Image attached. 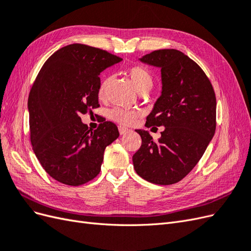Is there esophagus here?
I'll return each mask as SVG.
<instances>
[{"mask_svg": "<svg viewBox=\"0 0 251 251\" xmlns=\"http://www.w3.org/2000/svg\"><path fill=\"white\" fill-rule=\"evenodd\" d=\"M118 130H119L120 135H125V134H126V133H128V132L131 131V130H128V128L124 127V126H118Z\"/></svg>", "mask_w": 251, "mask_h": 251, "instance_id": "esophagus-1", "label": "esophagus"}]
</instances>
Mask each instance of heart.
I'll list each match as a JSON object with an SVG mask.
<instances>
[{
	"label": "heart",
	"mask_w": 251,
	"mask_h": 251,
	"mask_svg": "<svg viewBox=\"0 0 251 251\" xmlns=\"http://www.w3.org/2000/svg\"><path fill=\"white\" fill-rule=\"evenodd\" d=\"M127 76L130 77L132 83L135 87V90L137 91L139 94L143 92H149V91L153 87V77H151V73L141 66H133L128 68L126 71ZM111 85V78L105 77L101 80L100 88H98V98L103 100L107 98L108 91ZM138 114L133 111H128L125 109L116 108L113 109L110 112V117L115 120L116 123L125 126H130L135 123L136 118H137Z\"/></svg>",
	"instance_id": "obj_1"
}]
</instances>
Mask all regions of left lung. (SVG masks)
<instances>
[{"mask_svg": "<svg viewBox=\"0 0 251 251\" xmlns=\"http://www.w3.org/2000/svg\"><path fill=\"white\" fill-rule=\"evenodd\" d=\"M161 69V95L147 117L146 126H164L157 141L148 131L133 156L141 178L170 185L183 179L199 162L216 131L215 91L201 68L176 49H161L139 58Z\"/></svg>", "mask_w": 251, "mask_h": 251, "instance_id": "1", "label": "left lung"}]
</instances>
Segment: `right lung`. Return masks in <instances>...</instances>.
Listing matches in <instances>:
<instances>
[{"instance_id": "right-lung-1", "label": "right lung", "mask_w": 251, "mask_h": 251, "mask_svg": "<svg viewBox=\"0 0 251 251\" xmlns=\"http://www.w3.org/2000/svg\"><path fill=\"white\" fill-rule=\"evenodd\" d=\"M123 58L71 44L46 60L28 97L30 139L43 169L56 181L77 186L100 172L103 151L119 136L116 125L103 121L93 132L82 114L100 107V74Z\"/></svg>"}]
</instances>
